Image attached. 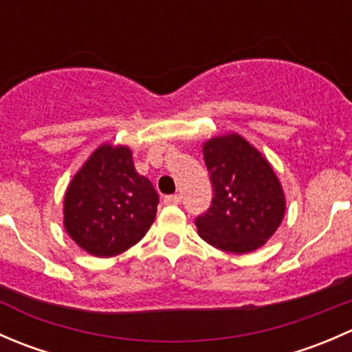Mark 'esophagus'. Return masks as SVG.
Returning <instances> with one entry per match:
<instances>
[{"label":"esophagus","mask_w":352,"mask_h":352,"mask_svg":"<svg viewBox=\"0 0 352 352\" xmlns=\"http://www.w3.org/2000/svg\"><path fill=\"white\" fill-rule=\"evenodd\" d=\"M180 197L179 194H172V196H166L165 199H163V202H165V204H179L180 202Z\"/></svg>","instance_id":"esophagus-1"}]
</instances>
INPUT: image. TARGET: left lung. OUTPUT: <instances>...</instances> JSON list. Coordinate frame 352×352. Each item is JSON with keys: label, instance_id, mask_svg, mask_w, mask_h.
<instances>
[{"label": "left lung", "instance_id": "8db88e82", "mask_svg": "<svg viewBox=\"0 0 352 352\" xmlns=\"http://www.w3.org/2000/svg\"><path fill=\"white\" fill-rule=\"evenodd\" d=\"M202 153L214 196L196 218L199 235L232 254L255 250L285 216V194L274 170L239 134L209 140Z\"/></svg>", "mask_w": 352, "mask_h": 352}]
</instances>
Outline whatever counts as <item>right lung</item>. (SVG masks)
I'll list each match as a JSON object with an SVG mask.
<instances>
[{"label": "right lung", "instance_id": "obj_1", "mask_svg": "<svg viewBox=\"0 0 352 352\" xmlns=\"http://www.w3.org/2000/svg\"><path fill=\"white\" fill-rule=\"evenodd\" d=\"M158 201L153 184L134 168L129 148L104 144L67 187L65 228L88 254L112 257L146 235Z\"/></svg>", "mask_w": 352, "mask_h": 352}]
</instances>
